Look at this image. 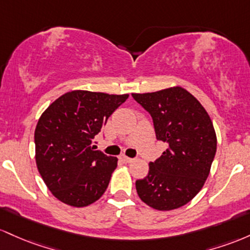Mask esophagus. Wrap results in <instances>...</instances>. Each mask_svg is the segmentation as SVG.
<instances>
[{
  "instance_id": "1",
  "label": "esophagus",
  "mask_w": 250,
  "mask_h": 250,
  "mask_svg": "<svg viewBox=\"0 0 250 250\" xmlns=\"http://www.w3.org/2000/svg\"><path fill=\"white\" fill-rule=\"evenodd\" d=\"M120 159H122V161L124 162V163H126V164H128V163H132L133 162L132 158H128V157H126V156L120 157Z\"/></svg>"
}]
</instances>
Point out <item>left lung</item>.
<instances>
[{"label": "left lung", "mask_w": 250, "mask_h": 250, "mask_svg": "<svg viewBox=\"0 0 250 250\" xmlns=\"http://www.w3.org/2000/svg\"><path fill=\"white\" fill-rule=\"evenodd\" d=\"M151 114L158 140L169 147L148 173L136 182L139 198L161 211L186 206L208 178L217 148L211 118L202 104L181 86L151 93H132Z\"/></svg>", "instance_id": "obj_1"}]
</instances>
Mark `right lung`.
I'll return each instance as SVG.
<instances>
[{"mask_svg": "<svg viewBox=\"0 0 250 250\" xmlns=\"http://www.w3.org/2000/svg\"><path fill=\"white\" fill-rule=\"evenodd\" d=\"M127 98L75 89L41 114L34 133L36 167L59 201L81 208L106 191L118 158L93 150L92 142Z\"/></svg>", "mask_w": 250, "mask_h": 250, "instance_id": "add662e5", "label": "right lung"}]
</instances>
